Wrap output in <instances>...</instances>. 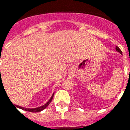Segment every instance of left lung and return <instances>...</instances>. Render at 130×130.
Here are the masks:
<instances>
[{"label":"left lung","instance_id":"left-lung-1","mask_svg":"<svg viewBox=\"0 0 130 130\" xmlns=\"http://www.w3.org/2000/svg\"><path fill=\"white\" fill-rule=\"evenodd\" d=\"M116 50L117 51V52H119L120 53V54H122V52H121V50H120V49H119V47H117V46H116Z\"/></svg>","mask_w":130,"mask_h":130}]
</instances>
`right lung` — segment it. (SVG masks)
I'll return each instance as SVG.
<instances>
[{
	"label": "right lung",
	"instance_id": "right-lung-1",
	"mask_svg": "<svg viewBox=\"0 0 130 130\" xmlns=\"http://www.w3.org/2000/svg\"><path fill=\"white\" fill-rule=\"evenodd\" d=\"M54 94V93L52 94V96H51L50 99L48 101L47 103H46L45 105H42V106L41 107H36V108H25V107H23L19 106V105H16V107H19L20 109H23V110H25V111H31V112H39V111H42V110H43L44 109H45L46 107L50 105V103L51 101H52V100Z\"/></svg>",
	"mask_w": 130,
	"mask_h": 130
}]
</instances>
